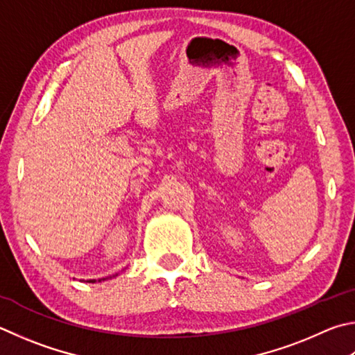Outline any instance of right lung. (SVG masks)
I'll list each match as a JSON object with an SVG mask.
<instances>
[{
	"mask_svg": "<svg viewBox=\"0 0 355 355\" xmlns=\"http://www.w3.org/2000/svg\"><path fill=\"white\" fill-rule=\"evenodd\" d=\"M114 276H118V273H116ZM114 276H110V278H114ZM110 278H101V279H98V281H96V279H88L87 282H101V281H105V279H110Z\"/></svg>",
	"mask_w": 355,
	"mask_h": 355,
	"instance_id": "right-lung-1",
	"label": "right lung"
}]
</instances>
